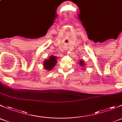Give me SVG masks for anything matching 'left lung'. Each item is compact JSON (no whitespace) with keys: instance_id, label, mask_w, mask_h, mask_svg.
Wrapping results in <instances>:
<instances>
[{"instance_id":"8db88e82","label":"left lung","mask_w":122,"mask_h":122,"mask_svg":"<svg viewBox=\"0 0 122 122\" xmlns=\"http://www.w3.org/2000/svg\"><path fill=\"white\" fill-rule=\"evenodd\" d=\"M79 63L81 67H84V66H85V64L84 63V61H83V60H80V61Z\"/></svg>"}]
</instances>
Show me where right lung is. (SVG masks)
I'll list each match as a JSON object with an SVG mask.
<instances>
[{"instance_id": "1", "label": "right lung", "mask_w": 122, "mask_h": 122, "mask_svg": "<svg viewBox=\"0 0 122 122\" xmlns=\"http://www.w3.org/2000/svg\"><path fill=\"white\" fill-rule=\"evenodd\" d=\"M56 62V57L54 56L53 55H51L49 57V59L45 60L44 61L43 65H44V68L48 71H50L55 67Z\"/></svg>"}]
</instances>
